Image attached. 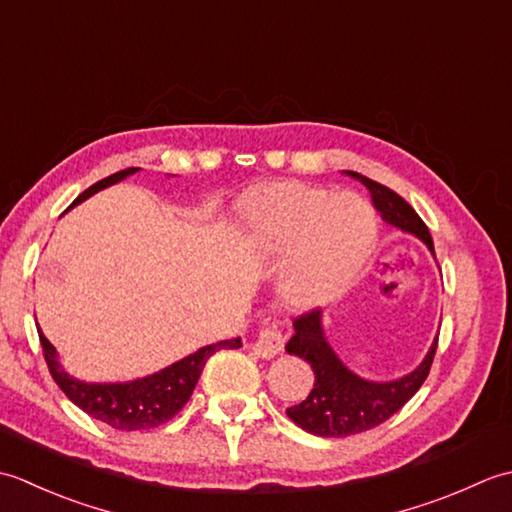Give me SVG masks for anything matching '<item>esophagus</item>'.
I'll return each instance as SVG.
<instances>
[{
  "mask_svg": "<svg viewBox=\"0 0 512 512\" xmlns=\"http://www.w3.org/2000/svg\"><path fill=\"white\" fill-rule=\"evenodd\" d=\"M284 345H286V336L281 334L279 325L268 323L266 328L259 330V336L255 341V352L264 358H273L284 352Z\"/></svg>",
  "mask_w": 512,
  "mask_h": 512,
  "instance_id": "esophagus-1",
  "label": "esophagus"
}]
</instances>
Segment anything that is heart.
Returning a JSON list of instances; mask_svg holds the SVG:
<instances>
[{
	"instance_id": "obj_1",
	"label": "heart",
	"mask_w": 512,
	"mask_h": 512,
	"mask_svg": "<svg viewBox=\"0 0 512 512\" xmlns=\"http://www.w3.org/2000/svg\"><path fill=\"white\" fill-rule=\"evenodd\" d=\"M264 253L284 257L281 295L295 308H317L350 288L376 242V213L363 195L281 182L253 206Z\"/></svg>"
}]
</instances>
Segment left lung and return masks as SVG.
Returning <instances> with one entry per match:
<instances>
[{
    "label": "left lung",
    "instance_id": "obj_1",
    "mask_svg": "<svg viewBox=\"0 0 512 512\" xmlns=\"http://www.w3.org/2000/svg\"><path fill=\"white\" fill-rule=\"evenodd\" d=\"M347 173L361 180L369 189L376 211L387 224L422 239L431 250V255L436 257L427 224L420 220V215L396 191L361 176V173ZM292 325H295V334L288 341L286 352L310 363L314 372V387L306 400L295 407H288L286 413L297 427L321 438L354 436V433L374 429L380 422L394 416L427 380L433 356H436L438 350L436 336L424 361L411 374L387 380V383H376V380H365L354 374L334 354L328 339H325L319 308L301 314V317L292 321Z\"/></svg>",
    "mask_w": 512,
    "mask_h": 512
}]
</instances>
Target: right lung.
<instances>
[{
  "label": "right lung",
  "mask_w": 512,
  "mask_h": 512,
  "mask_svg": "<svg viewBox=\"0 0 512 512\" xmlns=\"http://www.w3.org/2000/svg\"><path fill=\"white\" fill-rule=\"evenodd\" d=\"M138 169H123L112 176L103 178L101 182L92 184L85 189L79 198L72 202V206L88 200L90 195L99 193L105 187L125 180L127 176H134ZM70 206V209H72ZM39 341L43 347V358H46L50 374L54 383L61 387V391L68 396L76 407L83 409L88 416L110 424L112 429L118 431H140V429H154L171 420L176 413L187 405L195 385L206 361L215 354L228 347V350H237L242 347V339L220 341L213 345H204L198 352L184 356L182 361L173 363L156 374H149L145 378L129 380V383H85V380H76L70 376L59 363L57 350L52 343L43 336L41 328Z\"/></svg>",
  "instance_id": "add662e5"
}]
</instances>
